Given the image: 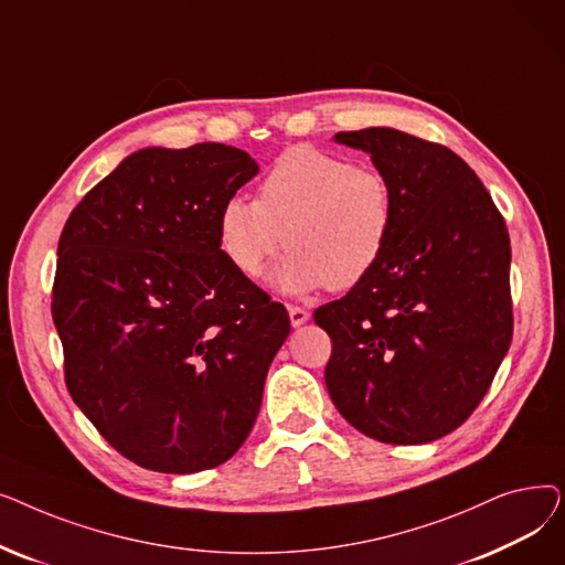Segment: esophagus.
<instances>
[{
    "label": "esophagus",
    "instance_id": "1",
    "mask_svg": "<svg viewBox=\"0 0 565 565\" xmlns=\"http://www.w3.org/2000/svg\"><path fill=\"white\" fill-rule=\"evenodd\" d=\"M288 316H290L292 328H300V324H305L309 320V311L298 305H288Z\"/></svg>",
    "mask_w": 565,
    "mask_h": 565
}]
</instances>
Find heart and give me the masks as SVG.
Segmentation results:
<instances>
[{
  "label": "heart",
  "instance_id": "obj_1",
  "mask_svg": "<svg viewBox=\"0 0 565 565\" xmlns=\"http://www.w3.org/2000/svg\"><path fill=\"white\" fill-rule=\"evenodd\" d=\"M394 226V188L380 169L292 146L265 173L256 201H224L217 237L228 263L249 279L260 277L286 243L290 252L275 275L279 288L348 290L380 265Z\"/></svg>",
  "mask_w": 565,
  "mask_h": 565
}]
</instances>
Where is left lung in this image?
Here are the masks:
<instances>
[{
	"mask_svg": "<svg viewBox=\"0 0 565 565\" xmlns=\"http://www.w3.org/2000/svg\"><path fill=\"white\" fill-rule=\"evenodd\" d=\"M334 139L390 178L396 226L375 270L313 311L332 339L324 382L360 433L426 444L471 417L509 352V228L451 148L392 128Z\"/></svg>",
	"mask_w": 565,
	"mask_h": 565,
	"instance_id": "obj_1",
	"label": "left lung"
}]
</instances>
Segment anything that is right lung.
Segmentation results:
<instances>
[{
  "mask_svg": "<svg viewBox=\"0 0 565 565\" xmlns=\"http://www.w3.org/2000/svg\"><path fill=\"white\" fill-rule=\"evenodd\" d=\"M256 173L226 143L143 148L84 194L58 237L52 320L68 394L139 467L213 469L258 417L290 320L217 237L224 201Z\"/></svg>",
  "mask_w": 565,
  "mask_h": 565,
  "instance_id": "1",
  "label": "right lung"
}]
</instances>
